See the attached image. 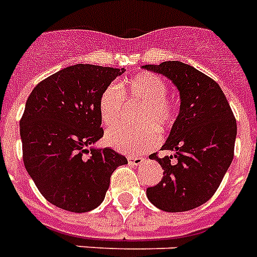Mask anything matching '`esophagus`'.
Listing matches in <instances>:
<instances>
[{
  "mask_svg": "<svg viewBox=\"0 0 257 257\" xmlns=\"http://www.w3.org/2000/svg\"><path fill=\"white\" fill-rule=\"evenodd\" d=\"M128 161L131 165H140L144 163V159H143V157H139V156H131V157H128Z\"/></svg>",
  "mask_w": 257,
  "mask_h": 257,
  "instance_id": "34e87169",
  "label": "esophagus"
}]
</instances>
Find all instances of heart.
I'll return each instance as SVG.
<instances>
[{"mask_svg": "<svg viewBox=\"0 0 257 257\" xmlns=\"http://www.w3.org/2000/svg\"><path fill=\"white\" fill-rule=\"evenodd\" d=\"M167 82L155 73H140L122 81L118 86L109 85L101 93L98 113L106 126L118 122L124 108V98L137 102L136 128L114 126L106 131L105 140L112 148L128 155H141L160 144L164 132L176 120V105L167 97Z\"/></svg>", "mask_w": 257, "mask_h": 257, "instance_id": "1", "label": "heart"}]
</instances>
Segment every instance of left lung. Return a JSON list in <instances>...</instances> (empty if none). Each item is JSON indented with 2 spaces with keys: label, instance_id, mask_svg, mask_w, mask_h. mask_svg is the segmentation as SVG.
<instances>
[{
  "label": "left lung",
  "instance_id": "obj_1",
  "mask_svg": "<svg viewBox=\"0 0 257 257\" xmlns=\"http://www.w3.org/2000/svg\"><path fill=\"white\" fill-rule=\"evenodd\" d=\"M143 68L169 78L180 92L179 116L161 147L173 155L149 156L164 176L147 196L161 211H191L211 199L233 160L236 118L219 84L193 66L165 61Z\"/></svg>",
  "mask_w": 257,
  "mask_h": 257
}]
</instances>
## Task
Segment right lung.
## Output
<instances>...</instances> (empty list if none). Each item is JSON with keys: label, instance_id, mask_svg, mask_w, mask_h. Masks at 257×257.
<instances>
[{"label": "right lung", "instance_id": "add662e5", "mask_svg": "<svg viewBox=\"0 0 257 257\" xmlns=\"http://www.w3.org/2000/svg\"><path fill=\"white\" fill-rule=\"evenodd\" d=\"M122 73L124 68L77 64L45 78L28 97L20 121L24 164L56 207L92 211L102 203L114 169L128 164L110 148L88 149L104 136L101 93Z\"/></svg>", "mask_w": 257, "mask_h": 257}]
</instances>
